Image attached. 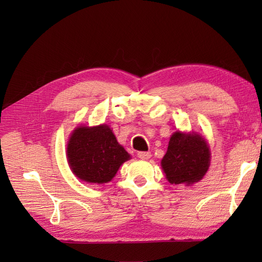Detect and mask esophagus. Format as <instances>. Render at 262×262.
Returning <instances> with one entry per match:
<instances>
[{"mask_svg":"<svg viewBox=\"0 0 262 262\" xmlns=\"http://www.w3.org/2000/svg\"><path fill=\"white\" fill-rule=\"evenodd\" d=\"M138 157L141 158V160H148V158L150 157V153L149 152H139Z\"/></svg>","mask_w":262,"mask_h":262,"instance_id":"obj_1","label":"esophagus"}]
</instances>
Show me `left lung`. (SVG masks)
I'll return each mask as SVG.
<instances>
[{
    "label": "left lung",
    "instance_id": "1",
    "mask_svg": "<svg viewBox=\"0 0 262 262\" xmlns=\"http://www.w3.org/2000/svg\"><path fill=\"white\" fill-rule=\"evenodd\" d=\"M210 160V147L202 136L176 131L170 137L161 165L170 184L192 185L207 173Z\"/></svg>",
    "mask_w": 262,
    "mask_h": 262
}]
</instances>
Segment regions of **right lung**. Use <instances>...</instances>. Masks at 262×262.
I'll use <instances>...</instances> for the list:
<instances>
[{
	"instance_id": "1",
	"label": "right lung",
	"mask_w": 262,
	"mask_h": 262,
	"mask_svg": "<svg viewBox=\"0 0 262 262\" xmlns=\"http://www.w3.org/2000/svg\"><path fill=\"white\" fill-rule=\"evenodd\" d=\"M67 156L74 175L91 184L109 182L130 160V154L118 143L107 124L77 126L69 139Z\"/></svg>"
}]
</instances>
